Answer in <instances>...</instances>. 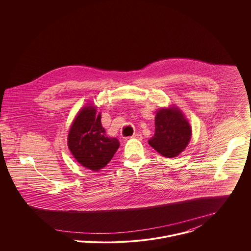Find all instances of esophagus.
Returning a JSON list of instances; mask_svg holds the SVG:
<instances>
[{
	"label": "esophagus",
	"instance_id": "esophagus-1",
	"mask_svg": "<svg viewBox=\"0 0 251 251\" xmlns=\"http://www.w3.org/2000/svg\"><path fill=\"white\" fill-rule=\"evenodd\" d=\"M130 138H132V139H137V140H142V134H140V133H134L132 136H130Z\"/></svg>",
	"mask_w": 251,
	"mask_h": 251
}]
</instances>
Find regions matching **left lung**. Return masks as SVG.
Segmentation results:
<instances>
[{"mask_svg":"<svg viewBox=\"0 0 251 251\" xmlns=\"http://www.w3.org/2000/svg\"><path fill=\"white\" fill-rule=\"evenodd\" d=\"M155 130L149 144L161 155L178 156L191 137V127L179 108H161L154 119Z\"/></svg>","mask_w":251,"mask_h":251,"instance_id":"1","label":"left lung"}]
</instances>
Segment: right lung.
<instances>
[{"mask_svg": "<svg viewBox=\"0 0 251 251\" xmlns=\"http://www.w3.org/2000/svg\"><path fill=\"white\" fill-rule=\"evenodd\" d=\"M100 113L92 104L83 108L72 123L68 145L74 158L84 167L98 172L106 166L120 147L116 138L107 137Z\"/></svg>", "mask_w": 251, "mask_h": 251, "instance_id": "right-lung-1", "label": "right lung"}]
</instances>
